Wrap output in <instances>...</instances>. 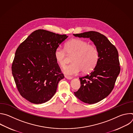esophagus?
I'll return each instance as SVG.
<instances>
[{
    "mask_svg": "<svg viewBox=\"0 0 133 133\" xmlns=\"http://www.w3.org/2000/svg\"><path fill=\"white\" fill-rule=\"evenodd\" d=\"M65 78L67 79H71L72 78V77L71 76H65Z\"/></svg>",
    "mask_w": 133,
    "mask_h": 133,
    "instance_id": "obj_1",
    "label": "esophagus"
}]
</instances>
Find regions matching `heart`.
Returning a JSON list of instances; mask_svg holds the SVG:
<instances>
[{
  "mask_svg": "<svg viewBox=\"0 0 133 133\" xmlns=\"http://www.w3.org/2000/svg\"><path fill=\"white\" fill-rule=\"evenodd\" d=\"M66 53L73 54L71 58L72 63L63 69V72L67 75H77L82 70L84 73L90 72L95 67L99 58L97 48L79 38L68 41L65 45V49L60 46L55 49L54 58L62 67L66 64Z\"/></svg>",
  "mask_w": 133,
  "mask_h": 133,
  "instance_id": "heart-1",
  "label": "heart"
}]
</instances>
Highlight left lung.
Wrapping results in <instances>:
<instances>
[{"instance_id": "8db88e82", "label": "left lung", "mask_w": 133, "mask_h": 133, "mask_svg": "<svg viewBox=\"0 0 133 133\" xmlns=\"http://www.w3.org/2000/svg\"><path fill=\"white\" fill-rule=\"evenodd\" d=\"M73 35L90 38L99 54L96 66L89 74L79 78L81 87L74 94L84 103H98L109 95L120 72L118 51L105 36L98 32L90 31Z\"/></svg>"}]
</instances>
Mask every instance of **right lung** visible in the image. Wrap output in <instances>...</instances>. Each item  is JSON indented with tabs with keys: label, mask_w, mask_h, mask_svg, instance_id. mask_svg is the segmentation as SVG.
Instances as JSON below:
<instances>
[{
	"label": "right lung",
	"mask_w": 133,
	"mask_h": 133,
	"mask_svg": "<svg viewBox=\"0 0 133 133\" xmlns=\"http://www.w3.org/2000/svg\"><path fill=\"white\" fill-rule=\"evenodd\" d=\"M68 36L44 29L32 32L17 49L11 70L17 89L29 102L49 101L64 78L56 62L55 49Z\"/></svg>",
	"instance_id": "add662e5"
}]
</instances>
